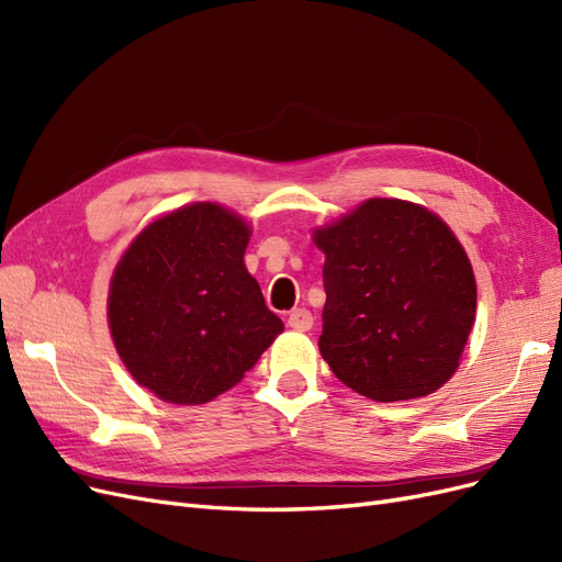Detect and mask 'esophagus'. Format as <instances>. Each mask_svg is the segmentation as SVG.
Segmentation results:
<instances>
[{"mask_svg": "<svg viewBox=\"0 0 562 562\" xmlns=\"http://www.w3.org/2000/svg\"><path fill=\"white\" fill-rule=\"evenodd\" d=\"M288 326H291L293 330H300V333L312 330L314 316H312V312H307V310H293L291 314H288Z\"/></svg>", "mask_w": 562, "mask_h": 562, "instance_id": "34e87169", "label": "esophagus"}]
</instances>
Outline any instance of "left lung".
Instances as JSON below:
<instances>
[{"instance_id":"left-lung-1","label":"left lung","mask_w":562,"mask_h":562,"mask_svg":"<svg viewBox=\"0 0 562 562\" xmlns=\"http://www.w3.org/2000/svg\"><path fill=\"white\" fill-rule=\"evenodd\" d=\"M323 265L321 356L372 401L434 394L459 366L475 316V279L438 215L370 199L314 232Z\"/></svg>"}]
</instances>
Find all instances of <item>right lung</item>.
Here are the masks:
<instances>
[{
	"mask_svg": "<svg viewBox=\"0 0 562 562\" xmlns=\"http://www.w3.org/2000/svg\"><path fill=\"white\" fill-rule=\"evenodd\" d=\"M248 236L239 215L192 203L151 223L116 265L108 302L114 347L161 401H213L283 330L244 265Z\"/></svg>",
	"mask_w": 562,
	"mask_h": 562,
	"instance_id": "obj_1",
	"label": "right lung"
}]
</instances>
